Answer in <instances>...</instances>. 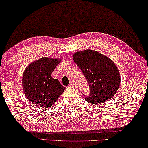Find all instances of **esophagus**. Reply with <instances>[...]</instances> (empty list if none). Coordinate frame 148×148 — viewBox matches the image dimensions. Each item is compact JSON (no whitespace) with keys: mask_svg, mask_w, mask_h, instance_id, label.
<instances>
[{"mask_svg":"<svg viewBox=\"0 0 148 148\" xmlns=\"http://www.w3.org/2000/svg\"><path fill=\"white\" fill-rule=\"evenodd\" d=\"M69 85H70V86H74L75 84H74V82H71L70 83Z\"/></svg>","mask_w":148,"mask_h":148,"instance_id":"1","label":"esophagus"}]
</instances>
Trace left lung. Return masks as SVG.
I'll return each instance as SVG.
<instances>
[{
  "mask_svg": "<svg viewBox=\"0 0 148 148\" xmlns=\"http://www.w3.org/2000/svg\"><path fill=\"white\" fill-rule=\"evenodd\" d=\"M72 58L89 84L90 94L85 96L86 102L102 104L113 97L121 82L120 73L113 60L90 49L76 52Z\"/></svg>",
  "mask_w": 148,
  "mask_h": 148,
  "instance_id": "left-lung-1",
  "label": "left lung"
}]
</instances>
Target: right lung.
Masks as SVG:
<instances>
[{
	"instance_id": "right-lung-1",
	"label": "right lung",
	"mask_w": 148,
	"mask_h": 148,
	"mask_svg": "<svg viewBox=\"0 0 148 148\" xmlns=\"http://www.w3.org/2000/svg\"><path fill=\"white\" fill-rule=\"evenodd\" d=\"M62 58L42 57L29 64L23 74L22 85L28 100L42 108L51 107L65 90L51 74Z\"/></svg>"
}]
</instances>
